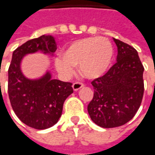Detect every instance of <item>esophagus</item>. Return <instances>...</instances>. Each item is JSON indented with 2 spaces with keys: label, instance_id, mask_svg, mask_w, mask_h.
<instances>
[{
  "label": "esophagus",
  "instance_id": "1",
  "mask_svg": "<svg viewBox=\"0 0 155 155\" xmlns=\"http://www.w3.org/2000/svg\"><path fill=\"white\" fill-rule=\"evenodd\" d=\"M72 87H73V90H74V91H79L80 89H81V88L84 87V84L80 83V82H75V83H74V84H73Z\"/></svg>",
  "mask_w": 155,
  "mask_h": 155
}]
</instances>
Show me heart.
I'll return each instance as SVG.
<instances>
[{"label":"heart","mask_w":155,"mask_h":155,"mask_svg":"<svg viewBox=\"0 0 155 155\" xmlns=\"http://www.w3.org/2000/svg\"><path fill=\"white\" fill-rule=\"evenodd\" d=\"M114 56L110 41L103 37H87L72 42L62 52V58L54 60V66L64 76L74 73V66L89 80L103 76Z\"/></svg>","instance_id":"heart-1"}]
</instances>
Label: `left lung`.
I'll use <instances>...</instances> for the list:
<instances>
[{"label":"left lung","instance_id":"1","mask_svg":"<svg viewBox=\"0 0 155 155\" xmlns=\"http://www.w3.org/2000/svg\"><path fill=\"white\" fill-rule=\"evenodd\" d=\"M116 45L117 62L106 74L91 82L94 97L88 113L102 128L123 125L133 119L143 94V66L137 51L130 45L113 38Z\"/></svg>","mask_w":155,"mask_h":155}]
</instances>
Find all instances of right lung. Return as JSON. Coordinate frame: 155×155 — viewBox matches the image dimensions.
<instances>
[{
  "label": "right lung",
  "mask_w": 155,
  "mask_h": 155,
  "mask_svg": "<svg viewBox=\"0 0 155 155\" xmlns=\"http://www.w3.org/2000/svg\"><path fill=\"white\" fill-rule=\"evenodd\" d=\"M55 51L54 36L43 35L26 41L12 54L8 70L11 104L21 121L35 130H45L57 123L64 101L73 93L72 84L52 79L49 70L41 77L29 79L21 71L22 61L36 52L52 56Z\"/></svg>",
  "instance_id": "1"
}]
</instances>
